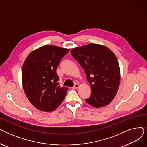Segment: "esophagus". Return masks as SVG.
Wrapping results in <instances>:
<instances>
[{"label": "esophagus", "mask_w": 147, "mask_h": 147, "mask_svg": "<svg viewBox=\"0 0 147 147\" xmlns=\"http://www.w3.org/2000/svg\"><path fill=\"white\" fill-rule=\"evenodd\" d=\"M79 84H78V83H76L75 84H74V89H78V88H79Z\"/></svg>", "instance_id": "esophagus-1"}]
</instances>
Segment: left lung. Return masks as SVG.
<instances>
[{
  "instance_id": "1",
  "label": "left lung",
  "mask_w": 147,
  "mask_h": 147,
  "mask_svg": "<svg viewBox=\"0 0 147 147\" xmlns=\"http://www.w3.org/2000/svg\"><path fill=\"white\" fill-rule=\"evenodd\" d=\"M85 72L92 89L86 102L100 108L109 105L118 91L120 82V69L115 54L107 46L89 43L71 51Z\"/></svg>"
}]
</instances>
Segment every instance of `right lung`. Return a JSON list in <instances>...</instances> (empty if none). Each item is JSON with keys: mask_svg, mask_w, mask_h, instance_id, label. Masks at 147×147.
<instances>
[{"mask_svg": "<svg viewBox=\"0 0 147 147\" xmlns=\"http://www.w3.org/2000/svg\"><path fill=\"white\" fill-rule=\"evenodd\" d=\"M69 49L45 45L33 51L25 59L22 68V87L37 109L51 112L63 102L68 89L59 86L56 69Z\"/></svg>", "mask_w": 147, "mask_h": 147, "instance_id": "1", "label": "right lung"}]
</instances>
